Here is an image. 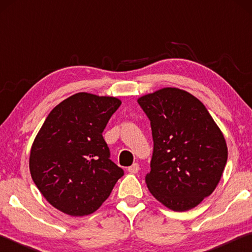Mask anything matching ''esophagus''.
I'll return each mask as SVG.
<instances>
[{
	"mask_svg": "<svg viewBox=\"0 0 252 252\" xmlns=\"http://www.w3.org/2000/svg\"><path fill=\"white\" fill-rule=\"evenodd\" d=\"M140 170V167L138 163H133L131 165V167L127 168V171H129L130 173H136Z\"/></svg>",
	"mask_w": 252,
	"mask_h": 252,
	"instance_id": "1",
	"label": "esophagus"
}]
</instances>
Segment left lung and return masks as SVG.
I'll use <instances>...</instances> for the list:
<instances>
[{"label":"left lung","instance_id":"8db88e82","mask_svg":"<svg viewBox=\"0 0 252 252\" xmlns=\"http://www.w3.org/2000/svg\"><path fill=\"white\" fill-rule=\"evenodd\" d=\"M150 120L153 152L147 186L174 211L192 209L222 176L228 149L222 132L197 97L164 88L138 100Z\"/></svg>","mask_w":252,"mask_h":252}]
</instances>
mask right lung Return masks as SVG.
<instances>
[{"label": "right lung", "mask_w": 252, "mask_h": 252, "mask_svg": "<svg viewBox=\"0 0 252 252\" xmlns=\"http://www.w3.org/2000/svg\"><path fill=\"white\" fill-rule=\"evenodd\" d=\"M121 105L117 97L76 93L51 111L32 144L30 172L58 210L94 212L125 172L110 159L103 130Z\"/></svg>", "instance_id": "obj_1"}]
</instances>
